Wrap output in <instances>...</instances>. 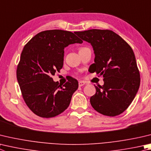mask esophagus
Masks as SVG:
<instances>
[{
    "label": "esophagus",
    "mask_w": 151,
    "mask_h": 151,
    "mask_svg": "<svg viewBox=\"0 0 151 151\" xmlns=\"http://www.w3.org/2000/svg\"><path fill=\"white\" fill-rule=\"evenodd\" d=\"M85 84V83H84V81H79L78 82V86H84V85Z\"/></svg>",
    "instance_id": "1"
}]
</instances>
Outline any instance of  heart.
<instances>
[{"mask_svg":"<svg viewBox=\"0 0 151 151\" xmlns=\"http://www.w3.org/2000/svg\"><path fill=\"white\" fill-rule=\"evenodd\" d=\"M81 49H82V48H81Z\"/></svg>","mask_w":151,"mask_h":151,"instance_id":"1","label":"heart"}]
</instances>
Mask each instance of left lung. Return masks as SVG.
Listing matches in <instances>:
<instances>
[{"mask_svg":"<svg viewBox=\"0 0 151 151\" xmlns=\"http://www.w3.org/2000/svg\"><path fill=\"white\" fill-rule=\"evenodd\" d=\"M75 34L90 43L94 51L92 73L102 76L103 86H95L90 104L107 116L122 114L135 98L140 86V74L132 48L111 30L92 29Z\"/></svg>","mask_w":151,"mask_h":151,"instance_id":"8db88e82","label":"left lung"}]
</instances>
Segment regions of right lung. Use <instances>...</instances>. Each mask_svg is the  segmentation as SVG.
Segmentation results:
<instances>
[{"instance_id":"right-lung-1","label":"right lung","mask_w":151,"mask_h":151,"mask_svg":"<svg viewBox=\"0 0 151 151\" xmlns=\"http://www.w3.org/2000/svg\"><path fill=\"white\" fill-rule=\"evenodd\" d=\"M82 41L73 32L46 30L33 37L24 46L16 76L24 102L37 116L50 118L63 112L77 90V80L71 77L65 84L52 76L63 65L64 49Z\"/></svg>"}]
</instances>
